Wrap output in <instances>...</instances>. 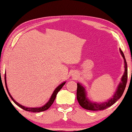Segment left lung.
<instances>
[{
    "label": "left lung",
    "instance_id": "obj_1",
    "mask_svg": "<svg viewBox=\"0 0 132 132\" xmlns=\"http://www.w3.org/2000/svg\"><path fill=\"white\" fill-rule=\"evenodd\" d=\"M120 53L122 57L124 59L125 62V73L122 78V82L118 86L117 90L115 93L113 98L111 100H108L106 102H102V103H97V102H92L89 101L87 98L86 94L85 92L84 88L81 86L79 83H77V99L79 102L80 105L82 108L90 111H101L104 110L108 107L112 105L117 102L119 98L122 97L123 93L125 87H126L127 81H128V66H127V62L125 59V56L122 51L120 50ZM132 73V71H131Z\"/></svg>",
    "mask_w": 132,
    "mask_h": 132
}]
</instances>
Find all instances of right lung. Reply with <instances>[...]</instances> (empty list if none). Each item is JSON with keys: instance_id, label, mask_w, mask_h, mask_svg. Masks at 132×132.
<instances>
[{"instance_id": "obj_1", "label": "right lung", "mask_w": 132, "mask_h": 132, "mask_svg": "<svg viewBox=\"0 0 132 132\" xmlns=\"http://www.w3.org/2000/svg\"><path fill=\"white\" fill-rule=\"evenodd\" d=\"M4 81H5V85H6V90L7 91V93L9 94V95L10 97L11 98V99H12L13 102H14V103L17 105L19 106V107H20L22 109H23L24 110L27 111H30V112H42V111H46L47 110L48 108H50V107L52 105V104L53 103V102H54L56 97V95L57 93L59 92L60 91V90L62 88V87H63L64 84L66 83V82H64L63 83H62L61 85H59V86L57 87L55 89V91H53V93L52 94V96H51V98L49 100L48 102L46 103L45 105L42 106L41 107H39V108H27V107H25L24 106H22L21 105L19 104L18 102H17L16 101H15V100L13 99V97H12V95H10V94L9 92V90H8V88H7V83H6V73L5 75H4Z\"/></svg>"}]
</instances>
